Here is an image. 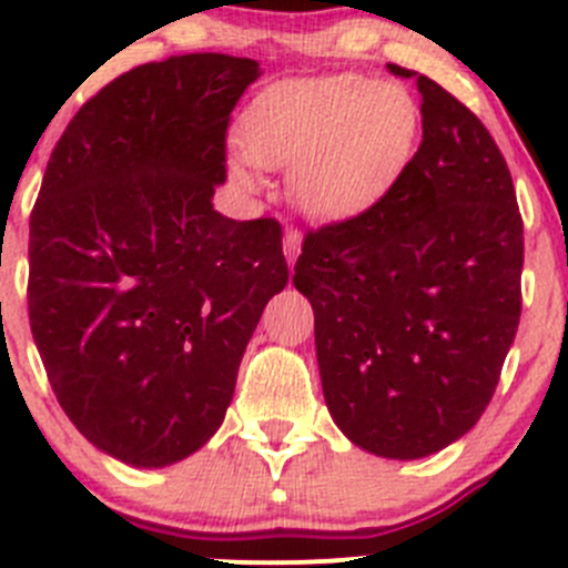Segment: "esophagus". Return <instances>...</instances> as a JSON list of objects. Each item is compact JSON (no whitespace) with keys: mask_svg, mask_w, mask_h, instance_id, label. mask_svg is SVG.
I'll use <instances>...</instances> for the list:
<instances>
[{"mask_svg":"<svg viewBox=\"0 0 568 568\" xmlns=\"http://www.w3.org/2000/svg\"><path fill=\"white\" fill-rule=\"evenodd\" d=\"M283 250H285V257H288V263L294 266V261L300 257V252H302V233L296 231V227H288V231H285Z\"/></svg>","mask_w":568,"mask_h":568,"instance_id":"34e87169","label":"esophagus"}]
</instances>
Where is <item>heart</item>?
<instances>
[{
  "label": "heart",
  "mask_w": 568,
  "mask_h": 568,
  "mask_svg": "<svg viewBox=\"0 0 568 568\" xmlns=\"http://www.w3.org/2000/svg\"><path fill=\"white\" fill-rule=\"evenodd\" d=\"M420 109L400 84L354 73L294 79L263 90L242 118L250 159L233 175L255 186L261 168L294 170L300 203L318 216H346L379 197L409 159Z\"/></svg>",
  "instance_id": "heart-1"
}]
</instances>
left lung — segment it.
<instances>
[{
    "label": "left lung",
    "mask_w": 568,
    "mask_h": 568,
    "mask_svg": "<svg viewBox=\"0 0 568 568\" xmlns=\"http://www.w3.org/2000/svg\"><path fill=\"white\" fill-rule=\"evenodd\" d=\"M423 142L371 209L307 231L294 285L316 313L337 428L420 459L478 423L523 313V214L486 125L423 73Z\"/></svg>",
    "instance_id": "1"
}]
</instances>
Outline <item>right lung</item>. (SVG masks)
<instances>
[{"mask_svg":"<svg viewBox=\"0 0 568 568\" xmlns=\"http://www.w3.org/2000/svg\"><path fill=\"white\" fill-rule=\"evenodd\" d=\"M247 57L131 68L51 151L30 216V326L62 412L134 467L220 428L263 307L288 283L283 227L214 211Z\"/></svg>","mask_w":568,"mask_h":568,"instance_id":"obj_1","label":"right lung"}]
</instances>
